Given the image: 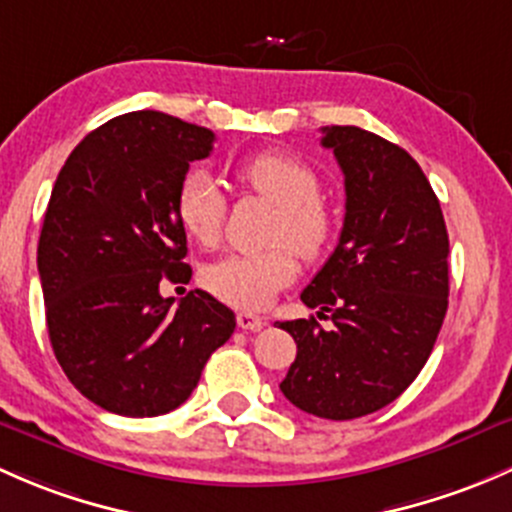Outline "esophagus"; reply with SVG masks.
<instances>
[{
	"label": "esophagus",
	"instance_id": "1",
	"mask_svg": "<svg viewBox=\"0 0 512 512\" xmlns=\"http://www.w3.org/2000/svg\"><path fill=\"white\" fill-rule=\"evenodd\" d=\"M236 325H239L241 330H251V333H256V330H261L263 325H266V318H261V315L256 313H249V310H241V313L236 315Z\"/></svg>",
	"mask_w": 512,
	"mask_h": 512
}]
</instances>
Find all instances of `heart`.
<instances>
[{"mask_svg":"<svg viewBox=\"0 0 512 512\" xmlns=\"http://www.w3.org/2000/svg\"><path fill=\"white\" fill-rule=\"evenodd\" d=\"M236 182L261 194L278 207L273 239L288 241L303 258H318L333 241L335 221L320 202V179L298 157L266 150L239 162ZM175 217L184 234L199 246H214L221 239L226 197L209 172L194 170L182 179L175 197ZM298 276V258L290 246L266 251H234L209 263L202 283L224 303L244 310H261L278 291Z\"/></svg>","mask_w":512,"mask_h":512,"instance_id":"1","label":"heart"}]
</instances>
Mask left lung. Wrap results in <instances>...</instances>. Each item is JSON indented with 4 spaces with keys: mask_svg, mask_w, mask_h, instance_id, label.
<instances>
[{
    "mask_svg": "<svg viewBox=\"0 0 512 512\" xmlns=\"http://www.w3.org/2000/svg\"><path fill=\"white\" fill-rule=\"evenodd\" d=\"M345 175V221L333 256L300 300L333 320H286L298 355L286 399L323 419L387 407L429 360L449 308V234L421 167L394 142L355 128H323Z\"/></svg>",
    "mask_w": 512,
    "mask_h": 512,
    "instance_id": "8db88e82",
    "label": "left lung"
}]
</instances>
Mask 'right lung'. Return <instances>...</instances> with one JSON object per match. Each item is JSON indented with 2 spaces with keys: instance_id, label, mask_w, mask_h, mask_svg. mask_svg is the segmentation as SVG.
Wrapping results in <instances>:
<instances>
[{
  "instance_id": "obj_1",
  "label": "right lung",
  "mask_w": 512,
  "mask_h": 512,
  "mask_svg": "<svg viewBox=\"0 0 512 512\" xmlns=\"http://www.w3.org/2000/svg\"><path fill=\"white\" fill-rule=\"evenodd\" d=\"M214 133L157 110L88 133L56 177L39 236L46 325L61 370L105 412L160 416L187 402L236 318L189 283L175 197Z\"/></svg>"
}]
</instances>
